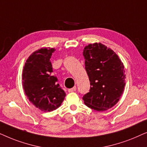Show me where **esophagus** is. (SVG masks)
I'll use <instances>...</instances> for the list:
<instances>
[{
    "label": "esophagus",
    "instance_id": "obj_1",
    "mask_svg": "<svg viewBox=\"0 0 147 147\" xmlns=\"http://www.w3.org/2000/svg\"><path fill=\"white\" fill-rule=\"evenodd\" d=\"M76 90V86H74V88H70V89H68V92H75Z\"/></svg>",
    "mask_w": 147,
    "mask_h": 147
}]
</instances>
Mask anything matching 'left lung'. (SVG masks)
<instances>
[{
	"instance_id": "left-lung-1",
	"label": "left lung",
	"mask_w": 147,
	"mask_h": 147,
	"mask_svg": "<svg viewBox=\"0 0 147 147\" xmlns=\"http://www.w3.org/2000/svg\"><path fill=\"white\" fill-rule=\"evenodd\" d=\"M85 68L90 82V92L82 98L88 107L105 111L116 104L124 92L125 71L113 50L101 43L84 47Z\"/></svg>"
}]
</instances>
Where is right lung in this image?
<instances>
[{
  "mask_svg": "<svg viewBox=\"0 0 147 147\" xmlns=\"http://www.w3.org/2000/svg\"><path fill=\"white\" fill-rule=\"evenodd\" d=\"M54 48L43 47L34 51L23 67L22 79L25 93L29 101L43 112H51L61 106L65 93L52 75L50 61Z\"/></svg>",
  "mask_w": 147,
  "mask_h": 147,
  "instance_id": "right-lung-1",
  "label": "right lung"
}]
</instances>
